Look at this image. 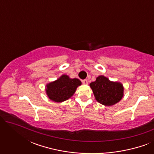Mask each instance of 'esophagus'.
I'll return each instance as SVG.
<instances>
[{"instance_id":"34e87169","label":"esophagus","mask_w":154,"mask_h":154,"mask_svg":"<svg viewBox=\"0 0 154 154\" xmlns=\"http://www.w3.org/2000/svg\"><path fill=\"white\" fill-rule=\"evenodd\" d=\"M82 83H83V85H88V81L87 79H85V80H83V81H82Z\"/></svg>"}]
</instances>
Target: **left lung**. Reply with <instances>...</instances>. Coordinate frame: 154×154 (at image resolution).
<instances>
[{
	"instance_id": "left-lung-1",
	"label": "left lung",
	"mask_w": 154,
	"mask_h": 154,
	"mask_svg": "<svg viewBox=\"0 0 154 154\" xmlns=\"http://www.w3.org/2000/svg\"><path fill=\"white\" fill-rule=\"evenodd\" d=\"M96 100L105 106H112L123 96V86L121 83L109 81L104 75H100L90 84Z\"/></svg>"
}]
</instances>
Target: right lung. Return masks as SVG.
<instances>
[{
	"label": "right lung",
	"mask_w": 154,
	"mask_h": 154,
	"mask_svg": "<svg viewBox=\"0 0 154 154\" xmlns=\"http://www.w3.org/2000/svg\"><path fill=\"white\" fill-rule=\"evenodd\" d=\"M81 82L78 79H70L68 75H62L54 82L46 85V93L50 100L55 102L66 101L74 94Z\"/></svg>",
	"instance_id": "right-lung-1"
}]
</instances>
